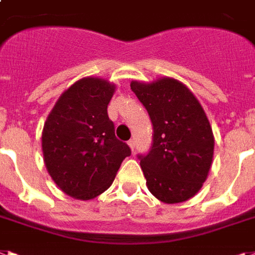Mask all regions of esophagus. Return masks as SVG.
<instances>
[{
    "mask_svg": "<svg viewBox=\"0 0 255 255\" xmlns=\"http://www.w3.org/2000/svg\"><path fill=\"white\" fill-rule=\"evenodd\" d=\"M128 145H129V148H131L132 150H134V146H136V142H134L133 138H131V140L128 141Z\"/></svg>",
    "mask_w": 255,
    "mask_h": 255,
    "instance_id": "esophagus-1",
    "label": "esophagus"
}]
</instances>
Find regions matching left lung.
Instances as JSON below:
<instances>
[{"instance_id":"1","label":"left lung","mask_w":255,"mask_h":255,"mask_svg":"<svg viewBox=\"0 0 255 255\" xmlns=\"http://www.w3.org/2000/svg\"><path fill=\"white\" fill-rule=\"evenodd\" d=\"M132 92L152 122V145L138 154L149 191L163 203H181L199 191L214 157V133L204 110L173 78L133 81Z\"/></svg>"}]
</instances>
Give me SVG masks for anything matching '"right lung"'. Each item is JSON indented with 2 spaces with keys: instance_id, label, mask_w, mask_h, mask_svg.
I'll use <instances>...</instances> for the list:
<instances>
[{
  "instance_id": "right-lung-1",
  "label": "right lung",
  "mask_w": 255,
  "mask_h": 255,
  "mask_svg": "<svg viewBox=\"0 0 255 255\" xmlns=\"http://www.w3.org/2000/svg\"><path fill=\"white\" fill-rule=\"evenodd\" d=\"M114 92L107 81L82 78L61 94L47 118L41 136L45 166L69 196L89 200L101 195L131 156L107 115Z\"/></svg>"
}]
</instances>
